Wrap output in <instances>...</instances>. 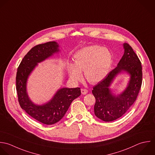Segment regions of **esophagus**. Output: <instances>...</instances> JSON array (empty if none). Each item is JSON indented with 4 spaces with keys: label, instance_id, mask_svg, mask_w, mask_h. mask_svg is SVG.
Segmentation results:
<instances>
[{
    "label": "esophagus",
    "instance_id": "obj_1",
    "mask_svg": "<svg viewBox=\"0 0 155 155\" xmlns=\"http://www.w3.org/2000/svg\"><path fill=\"white\" fill-rule=\"evenodd\" d=\"M81 94L83 95H85L87 93V90L86 89H81Z\"/></svg>",
    "mask_w": 155,
    "mask_h": 155
}]
</instances>
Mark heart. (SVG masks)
I'll return each instance as SVG.
<instances>
[{
    "mask_svg": "<svg viewBox=\"0 0 155 155\" xmlns=\"http://www.w3.org/2000/svg\"><path fill=\"white\" fill-rule=\"evenodd\" d=\"M74 64L69 65L71 78L75 81L82 78L84 72L86 80L96 83L103 80L109 73L112 62V55L107 48L98 45L84 48L74 55Z\"/></svg>",
    "mask_w": 155,
    "mask_h": 155,
    "instance_id": "b5f03b06",
    "label": "heart"
}]
</instances>
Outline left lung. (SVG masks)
<instances>
[{
    "label": "left lung",
    "mask_w": 155,
    "mask_h": 155,
    "mask_svg": "<svg viewBox=\"0 0 155 155\" xmlns=\"http://www.w3.org/2000/svg\"><path fill=\"white\" fill-rule=\"evenodd\" d=\"M124 54L117 66L93 87L95 98V115L100 120L109 122L121 117L136 101L143 81L141 61L132 48L127 43L123 45ZM125 71L131 75L127 89L120 95H112L108 87L114 77Z\"/></svg>",
    "instance_id": "left-lung-1"
}]
</instances>
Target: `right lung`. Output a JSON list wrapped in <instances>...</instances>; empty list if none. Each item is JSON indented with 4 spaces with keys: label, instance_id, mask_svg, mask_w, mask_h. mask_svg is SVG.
<instances>
[{
    "label": "right lung",
    "instance_id": "right-lung-1",
    "mask_svg": "<svg viewBox=\"0 0 155 155\" xmlns=\"http://www.w3.org/2000/svg\"><path fill=\"white\" fill-rule=\"evenodd\" d=\"M55 41H49L33 47L23 57L16 74V90L18 101L22 109L37 121L47 125L58 122L65 115L71 103L81 95L80 87L61 88L52 99L41 106L34 104L26 92L27 79L40 63L59 51Z\"/></svg>",
    "mask_w": 155,
    "mask_h": 155
}]
</instances>
